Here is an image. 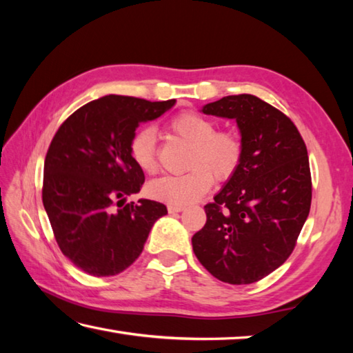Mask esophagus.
Here are the masks:
<instances>
[{"label": "esophagus", "instance_id": "34e87169", "mask_svg": "<svg viewBox=\"0 0 353 353\" xmlns=\"http://www.w3.org/2000/svg\"><path fill=\"white\" fill-rule=\"evenodd\" d=\"M183 205H172V204H170L168 205V212L170 213H179V212H182L183 210Z\"/></svg>", "mask_w": 353, "mask_h": 353}]
</instances>
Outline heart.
<instances>
[{
	"label": "heart",
	"instance_id": "heart-1",
	"mask_svg": "<svg viewBox=\"0 0 353 353\" xmlns=\"http://www.w3.org/2000/svg\"><path fill=\"white\" fill-rule=\"evenodd\" d=\"M172 132L193 145L190 168L183 174H166L149 183V193L157 201L185 205L202 198L213 187L214 177L225 181L235 174L243 159V143L232 130L216 132V124L198 113L185 112L170 123ZM129 155L141 171L154 172L155 132L141 128L129 141Z\"/></svg>",
	"mask_w": 353,
	"mask_h": 353
}]
</instances>
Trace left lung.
Here are the masks:
<instances>
[{
    "instance_id": "8db88e82",
    "label": "left lung",
    "mask_w": 353,
    "mask_h": 353,
    "mask_svg": "<svg viewBox=\"0 0 353 353\" xmlns=\"http://www.w3.org/2000/svg\"><path fill=\"white\" fill-rule=\"evenodd\" d=\"M202 113L235 119L243 159L191 238L201 265L221 282H259L282 266L312 205L307 146L291 119L254 94L224 97Z\"/></svg>"
}]
</instances>
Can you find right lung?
<instances>
[{"label":"right lung","mask_w":353,"mask_h":353,"mask_svg":"<svg viewBox=\"0 0 353 353\" xmlns=\"http://www.w3.org/2000/svg\"><path fill=\"white\" fill-rule=\"evenodd\" d=\"M174 104L109 94L77 109L52 139L41 199L62 254L83 272H123L140 256L155 221L168 213L149 199L126 204L145 182L129 141L141 123Z\"/></svg>","instance_id":"obj_1"}]
</instances>
